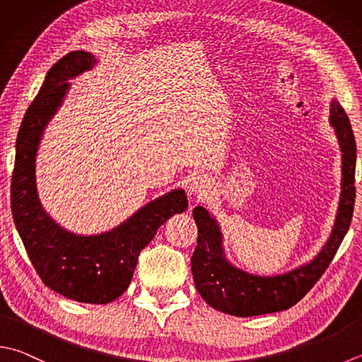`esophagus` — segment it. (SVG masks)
I'll return each instance as SVG.
<instances>
[{
  "instance_id": "1",
  "label": "esophagus",
  "mask_w": 362,
  "mask_h": 362,
  "mask_svg": "<svg viewBox=\"0 0 362 362\" xmlns=\"http://www.w3.org/2000/svg\"><path fill=\"white\" fill-rule=\"evenodd\" d=\"M211 189H213V184H211V181L206 178V176H195V178L190 180L189 187H187L189 194L195 195L197 199H203Z\"/></svg>"
}]
</instances>
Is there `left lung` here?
<instances>
[{
  "instance_id": "obj_1",
  "label": "left lung",
  "mask_w": 362,
  "mask_h": 362,
  "mask_svg": "<svg viewBox=\"0 0 362 362\" xmlns=\"http://www.w3.org/2000/svg\"><path fill=\"white\" fill-rule=\"evenodd\" d=\"M329 124L342 153L340 199L331 235L312 260L282 274H252L238 268L227 258L223 235L216 217L204 206L194 208L192 214L199 228V238L190 264L197 291L213 309L235 317H255L287 310L305 296L332 262L350 228L353 216L356 192V141L350 119L337 100H331Z\"/></svg>"
}]
</instances>
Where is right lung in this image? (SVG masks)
I'll return each instance as SVG.
<instances>
[{"mask_svg":"<svg viewBox=\"0 0 362 362\" xmlns=\"http://www.w3.org/2000/svg\"><path fill=\"white\" fill-rule=\"evenodd\" d=\"M98 63L93 53L75 50L47 72L17 135L11 202L18 235L47 287L72 301L108 304L127 290L141 249L151 243L160 225L187 209V197L181 187L170 190L117 227L96 235L74 233L47 213L36 182L40 140L69 93V80Z\"/></svg>","mask_w":362,"mask_h":362,"instance_id":"1","label":"right lung"}]
</instances>
